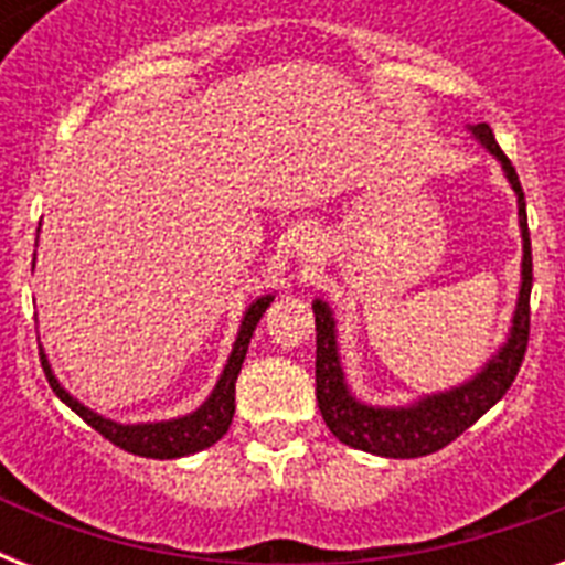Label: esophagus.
Returning a JSON list of instances; mask_svg holds the SVG:
<instances>
[{"label": "esophagus", "mask_w": 565, "mask_h": 565, "mask_svg": "<svg viewBox=\"0 0 565 565\" xmlns=\"http://www.w3.org/2000/svg\"><path fill=\"white\" fill-rule=\"evenodd\" d=\"M301 255H308V257H317V255H313V246H301Z\"/></svg>", "instance_id": "esophagus-1"}]
</instances>
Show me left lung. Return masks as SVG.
Segmentation results:
<instances>
[{
    "instance_id": "8db88e82",
    "label": "left lung",
    "mask_w": 565,
    "mask_h": 565,
    "mask_svg": "<svg viewBox=\"0 0 565 565\" xmlns=\"http://www.w3.org/2000/svg\"><path fill=\"white\" fill-rule=\"evenodd\" d=\"M472 135L501 161L510 188L519 199V228H522V287H519L516 313L508 343L483 366L472 381L448 390V393L419 398L411 407H370L349 393L337 354L334 317L326 301H313L317 317V402L328 430L340 443L381 457H425L446 448L466 428H472L501 395L516 381L519 366L525 361L527 334H531V284H534V260H531V234H527L525 193L519 184L510 158L499 149L495 135L487 122L472 126Z\"/></svg>"
}]
</instances>
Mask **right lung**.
Masks as SVG:
<instances>
[{
	"instance_id": "obj_1",
	"label": "right lung",
	"mask_w": 565,
	"mask_h": 565,
	"mask_svg": "<svg viewBox=\"0 0 565 565\" xmlns=\"http://www.w3.org/2000/svg\"><path fill=\"white\" fill-rule=\"evenodd\" d=\"M269 301H273V296H260V299L248 305L246 317H243V326H239L237 343H234V352H231L220 381L213 386L211 398H207L199 411H193L190 416H179V419L146 422V425H119V422L105 419L99 413H93L90 407H84L82 402H75L73 395L57 384V377L49 370V361L43 352H40V361H43V372H46L49 386L55 390L57 398H61L66 407H73L90 428L99 430L102 437L110 439L114 446L126 448L128 455L172 460V457H184L193 455V451H202V448L213 446L216 439L225 437V430H228L231 419H234V384H237L239 366L246 361L248 340L255 334V326L260 322L266 308H269Z\"/></svg>"
}]
</instances>
